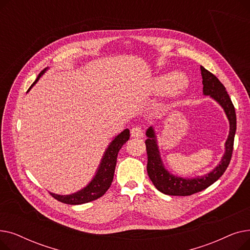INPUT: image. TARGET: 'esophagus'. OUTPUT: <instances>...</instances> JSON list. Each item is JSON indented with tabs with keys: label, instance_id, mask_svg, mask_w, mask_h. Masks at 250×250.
Here are the masks:
<instances>
[{
	"label": "esophagus",
	"instance_id": "obj_1",
	"mask_svg": "<svg viewBox=\"0 0 250 250\" xmlns=\"http://www.w3.org/2000/svg\"><path fill=\"white\" fill-rule=\"evenodd\" d=\"M130 135H132L133 138H141L144 135L143 129L140 126H134L130 129Z\"/></svg>",
	"mask_w": 250,
	"mask_h": 250
}]
</instances>
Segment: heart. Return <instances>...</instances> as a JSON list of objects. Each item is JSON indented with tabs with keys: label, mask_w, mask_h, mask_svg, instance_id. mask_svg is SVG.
Returning a JSON list of instances; mask_svg holds the SVG:
<instances>
[{
	"label": "heart",
	"mask_w": 250,
	"mask_h": 250,
	"mask_svg": "<svg viewBox=\"0 0 250 250\" xmlns=\"http://www.w3.org/2000/svg\"><path fill=\"white\" fill-rule=\"evenodd\" d=\"M183 79H185L183 75L177 72L164 74L155 80V90L159 93H166V92H170L176 88L178 90V93L182 94Z\"/></svg>",
	"instance_id": "1"
}]
</instances>
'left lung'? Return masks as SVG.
Returning <instances> with one entry per match:
<instances>
[{"label": "left lung", "mask_w": 250, "mask_h": 250, "mask_svg": "<svg viewBox=\"0 0 250 250\" xmlns=\"http://www.w3.org/2000/svg\"><path fill=\"white\" fill-rule=\"evenodd\" d=\"M203 78V93L214 99L220 106L224 109V112L229 121V135L225 143V153L223 155L220 163L208 173L196 176L193 178H186L176 176L170 173L165 168L161 159V154L158 146V141L153 126H150L147 132L146 148L148 155L147 172L155 188L159 191L168 195H190L195 192L202 191L212 186L226 171L230 163L233 152L234 137L236 132V113L234 105L224 87L219 79L211 72L201 67Z\"/></svg>", "instance_id": "8db88e82"}]
</instances>
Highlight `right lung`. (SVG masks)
<instances>
[{
  "mask_svg": "<svg viewBox=\"0 0 250 250\" xmlns=\"http://www.w3.org/2000/svg\"><path fill=\"white\" fill-rule=\"evenodd\" d=\"M47 69L48 68H45L43 71H42L41 74L37 76L36 80L33 82V84L28 89V91L37 83L39 78L45 73ZM128 139H129V129L125 128L109 143L107 149L104 152V155L96 170L94 177L92 178V180L85 188L71 194L64 195V194H57L54 192H50V194L61 203L68 204V205H81V204L89 203L99 199L100 196H102L105 192H106V190L111 186V182L113 180V175H114V170L116 166L118 151L122 149L124 144H125L126 141H128Z\"/></svg>",
  "mask_w": 250,
  "mask_h": 250,
  "instance_id": "right-lung-1",
  "label": "right lung"
}]
</instances>
